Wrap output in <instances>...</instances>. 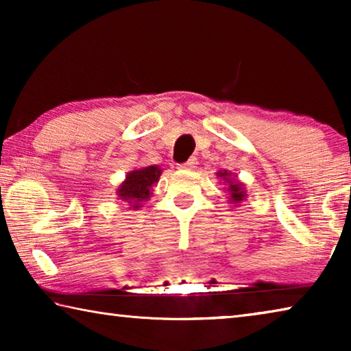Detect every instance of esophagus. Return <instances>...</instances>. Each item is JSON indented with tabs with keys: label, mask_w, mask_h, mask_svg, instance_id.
<instances>
[{
	"label": "esophagus",
	"mask_w": 351,
	"mask_h": 351,
	"mask_svg": "<svg viewBox=\"0 0 351 351\" xmlns=\"http://www.w3.org/2000/svg\"><path fill=\"white\" fill-rule=\"evenodd\" d=\"M197 165H198V159H197V158H190L187 162L178 165V169H182V170H195V169H197Z\"/></svg>",
	"instance_id": "esophagus-1"
}]
</instances>
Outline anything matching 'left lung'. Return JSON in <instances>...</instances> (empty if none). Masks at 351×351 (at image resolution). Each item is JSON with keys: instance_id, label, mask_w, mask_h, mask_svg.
Masks as SVG:
<instances>
[{"instance_id": "obj_1", "label": "left lung", "mask_w": 351, "mask_h": 351, "mask_svg": "<svg viewBox=\"0 0 351 351\" xmlns=\"http://www.w3.org/2000/svg\"><path fill=\"white\" fill-rule=\"evenodd\" d=\"M219 178H223V180L229 184V187H228V190H229V201H230V204H239V203H241L243 199L246 198V192H245V187H243V184L241 182H239V181H234V180H230V173L229 171H218L217 173Z\"/></svg>"}]
</instances>
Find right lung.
<instances>
[{"mask_svg": "<svg viewBox=\"0 0 351 351\" xmlns=\"http://www.w3.org/2000/svg\"><path fill=\"white\" fill-rule=\"evenodd\" d=\"M161 173L162 170L158 165H148V167L130 171L125 176V181L117 189V197L130 203L133 209H139L141 204L150 198L153 184L159 181Z\"/></svg>", "mask_w": 351, "mask_h": 351, "instance_id": "add662e5", "label": "right lung"}]
</instances>
